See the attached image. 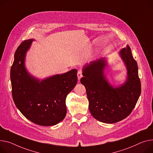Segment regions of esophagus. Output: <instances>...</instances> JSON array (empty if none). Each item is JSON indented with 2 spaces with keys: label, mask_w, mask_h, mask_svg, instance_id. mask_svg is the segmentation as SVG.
Instances as JSON below:
<instances>
[{
  "label": "esophagus",
  "mask_w": 153,
  "mask_h": 153,
  "mask_svg": "<svg viewBox=\"0 0 153 153\" xmlns=\"http://www.w3.org/2000/svg\"><path fill=\"white\" fill-rule=\"evenodd\" d=\"M82 77V73L81 71H79L77 72V77H78V80H80V78Z\"/></svg>",
  "instance_id": "obj_1"
}]
</instances>
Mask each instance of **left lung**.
Wrapping results in <instances>:
<instances>
[{
  "label": "left lung",
  "mask_w": 153,
  "mask_h": 153,
  "mask_svg": "<svg viewBox=\"0 0 153 153\" xmlns=\"http://www.w3.org/2000/svg\"><path fill=\"white\" fill-rule=\"evenodd\" d=\"M126 67L125 82L113 86L107 80L105 70L108 63L101 58L83 67L80 82L86 89L91 114L97 120L113 124L126 118L135 108L141 94L138 65L128 45L119 53Z\"/></svg>",
  "instance_id": "1"
}]
</instances>
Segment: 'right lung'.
<instances>
[{"label": "right lung", "mask_w": 153, "mask_h": 153, "mask_svg": "<svg viewBox=\"0 0 153 153\" xmlns=\"http://www.w3.org/2000/svg\"><path fill=\"white\" fill-rule=\"evenodd\" d=\"M34 40L23 41L16 49L10 71L12 97L16 108L27 119L42 126H55L66 114V98L77 82V71L39 79L25 66L27 51Z\"/></svg>", "instance_id": "1"}]
</instances>
